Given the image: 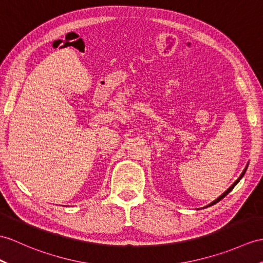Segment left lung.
<instances>
[{
	"label": "left lung",
	"instance_id": "8db88e82",
	"mask_svg": "<svg viewBox=\"0 0 263 263\" xmlns=\"http://www.w3.org/2000/svg\"><path fill=\"white\" fill-rule=\"evenodd\" d=\"M247 168H248V166H247V167L245 168V171H243V172H242V174L240 175V177L238 178V180H236V181H235V182H234V183H233V184L231 185V186H230V187L228 189V191H226V192H224V193H223V194H222L221 196H219V197H217V198H216V200H215V201H213L212 203H211L209 206H211V205H213V204H215V203H217V202H219V201H221L223 197H226V196H227V195H228V194L230 193V192H231V191L233 190V187L235 186V185H236V184H238V183L240 182V180H241V178L243 177V175H245V174H246V171H247Z\"/></svg>",
	"mask_w": 263,
	"mask_h": 263
}]
</instances>
